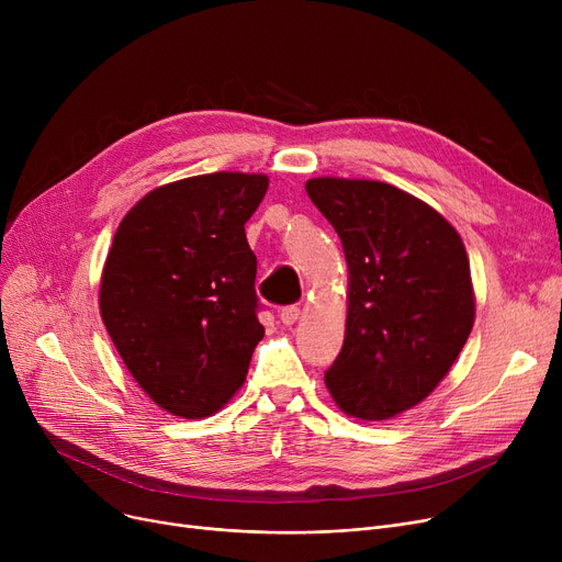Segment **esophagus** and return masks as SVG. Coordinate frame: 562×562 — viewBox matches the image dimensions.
I'll use <instances>...</instances> for the list:
<instances>
[{"label": "esophagus", "mask_w": 562, "mask_h": 562, "mask_svg": "<svg viewBox=\"0 0 562 562\" xmlns=\"http://www.w3.org/2000/svg\"><path fill=\"white\" fill-rule=\"evenodd\" d=\"M278 316H280V321L284 323V326H293V323H296V321L301 318V307H299V305L282 307V310L278 312Z\"/></svg>", "instance_id": "obj_1"}]
</instances>
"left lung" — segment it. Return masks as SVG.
Segmentation results:
<instances>
[{
    "label": "left lung",
    "instance_id": "1",
    "mask_svg": "<svg viewBox=\"0 0 562 562\" xmlns=\"http://www.w3.org/2000/svg\"><path fill=\"white\" fill-rule=\"evenodd\" d=\"M305 189L348 266L346 335L326 387L348 417L392 419L430 396L474 328L464 244L430 204L392 184L314 177Z\"/></svg>",
    "mask_w": 562,
    "mask_h": 562
}]
</instances>
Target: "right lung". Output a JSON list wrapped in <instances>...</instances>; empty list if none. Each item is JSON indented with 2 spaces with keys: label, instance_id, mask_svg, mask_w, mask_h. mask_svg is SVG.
<instances>
[{
  "label": "right lung",
  "instance_id": "obj_1",
  "mask_svg": "<svg viewBox=\"0 0 562 562\" xmlns=\"http://www.w3.org/2000/svg\"><path fill=\"white\" fill-rule=\"evenodd\" d=\"M261 172H210L157 187L125 214L100 280V316L138 387L180 419L212 417L241 390L257 321L246 223Z\"/></svg>",
  "mask_w": 562,
  "mask_h": 562
}]
</instances>
